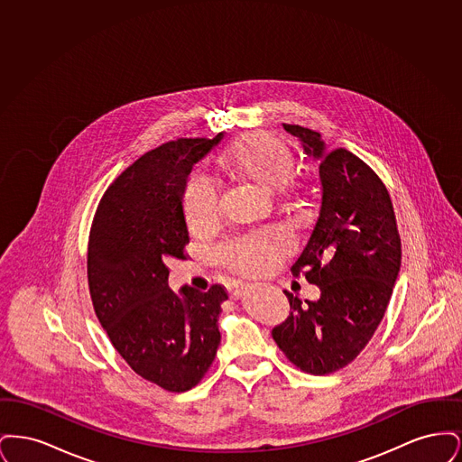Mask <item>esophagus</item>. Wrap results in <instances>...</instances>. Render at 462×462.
I'll return each mask as SVG.
<instances>
[{
    "instance_id": "esophagus-1",
    "label": "esophagus",
    "mask_w": 462,
    "mask_h": 462,
    "mask_svg": "<svg viewBox=\"0 0 462 462\" xmlns=\"http://www.w3.org/2000/svg\"><path fill=\"white\" fill-rule=\"evenodd\" d=\"M228 291H230V296H232V298L239 300V298H242V296L249 291V286H245V284H234Z\"/></svg>"
}]
</instances>
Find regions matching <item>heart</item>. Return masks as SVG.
<instances>
[{
	"instance_id": "b5f03b06",
	"label": "heart",
	"mask_w": 462,
	"mask_h": 462,
	"mask_svg": "<svg viewBox=\"0 0 462 462\" xmlns=\"http://www.w3.org/2000/svg\"><path fill=\"white\" fill-rule=\"evenodd\" d=\"M225 164L242 180H249L266 190L284 187L294 171V155L286 143L268 134H253L236 142L225 152ZM183 213L192 230L213 225L220 213V194L217 187L192 176L183 192ZM291 247L284 230L270 228L223 242L218 247L221 262L241 273H260L268 270Z\"/></svg>"
}]
</instances>
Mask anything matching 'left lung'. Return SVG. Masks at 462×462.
I'll list each match as a JSON object with an SVG mask.
<instances>
[{
    "label": "left lung",
    "mask_w": 462,
    "mask_h": 462,
    "mask_svg": "<svg viewBox=\"0 0 462 462\" xmlns=\"http://www.w3.org/2000/svg\"><path fill=\"white\" fill-rule=\"evenodd\" d=\"M284 130L319 161V218L292 275L305 272L320 289L317 301L286 292L291 313L272 336L305 373L324 375L348 365L371 341L390 303L400 272L402 244L390 194L379 176L346 149L328 151L317 132Z\"/></svg>",
    "instance_id": "obj_1"
}]
</instances>
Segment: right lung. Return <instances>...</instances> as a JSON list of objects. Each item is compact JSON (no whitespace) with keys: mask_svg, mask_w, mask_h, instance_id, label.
Listing matches in <instances>:
<instances>
[{"mask_svg":"<svg viewBox=\"0 0 462 462\" xmlns=\"http://www.w3.org/2000/svg\"><path fill=\"white\" fill-rule=\"evenodd\" d=\"M223 140L180 138L136 159L114 180L95 213L88 284L110 343L134 373L168 392H187L220 345L226 291L170 289L166 262L183 260L189 230L183 192L194 164Z\"/></svg>","mask_w":462,"mask_h":462,"instance_id":"obj_1","label":"right lung"}]
</instances>
